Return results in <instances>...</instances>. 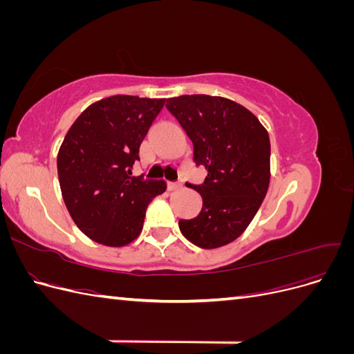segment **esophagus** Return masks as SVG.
I'll return each instance as SVG.
<instances>
[{"instance_id":"obj_1","label":"esophagus","mask_w":354,"mask_h":354,"mask_svg":"<svg viewBox=\"0 0 354 354\" xmlns=\"http://www.w3.org/2000/svg\"><path fill=\"white\" fill-rule=\"evenodd\" d=\"M167 187H168L169 192H173V190H180L181 187H183V185L176 183V181H169V183L167 185Z\"/></svg>"}]
</instances>
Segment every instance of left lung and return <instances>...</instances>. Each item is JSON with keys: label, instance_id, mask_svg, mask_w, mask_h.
Here are the masks:
<instances>
[{"label": "left lung", "instance_id": "8db88e82", "mask_svg": "<svg viewBox=\"0 0 354 354\" xmlns=\"http://www.w3.org/2000/svg\"><path fill=\"white\" fill-rule=\"evenodd\" d=\"M165 106L194 143L196 165L208 169L202 185L186 183L203 205L178 227L199 248L227 245L250 226L269 189V134L242 104L217 95H180Z\"/></svg>", "mask_w": 354, "mask_h": 354}]
</instances>
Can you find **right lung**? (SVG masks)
I'll list each match as a JSON object with an SVG mask.
<instances>
[{
	"label": "right lung",
	"mask_w": 354,
	"mask_h": 354,
	"mask_svg": "<svg viewBox=\"0 0 354 354\" xmlns=\"http://www.w3.org/2000/svg\"><path fill=\"white\" fill-rule=\"evenodd\" d=\"M164 103L112 95L88 106L65 136L57 155L62 196L75 224L94 242H133L147 205L165 192L164 180L131 176L138 147Z\"/></svg>",
	"instance_id": "right-lung-1"
}]
</instances>
